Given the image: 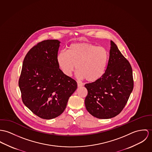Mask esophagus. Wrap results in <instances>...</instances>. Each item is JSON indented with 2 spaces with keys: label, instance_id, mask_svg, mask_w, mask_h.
<instances>
[{
  "label": "esophagus",
  "instance_id": "34e87169",
  "mask_svg": "<svg viewBox=\"0 0 152 152\" xmlns=\"http://www.w3.org/2000/svg\"><path fill=\"white\" fill-rule=\"evenodd\" d=\"M84 84L83 83H77V87L79 88V87H81L82 86H83Z\"/></svg>",
  "mask_w": 152,
  "mask_h": 152
}]
</instances>
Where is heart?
I'll return each mask as SVG.
<instances>
[{
  "label": "heart",
  "mask_w": 152,
  "mask_h": 152,
  "mask_svg": "<svg viewBox=\"0 0 152 152\" xmlns=\"http://www.w3.org/2000/svg\"><path fill=\"white\" fill-rule=\"evenodd\" d=\"M109 57V52L104 47L88 42H78L69 45L67 52H59L56 62L65 76H70L76 67L79 78L94 82L104 75Z\"/></svg>",
  "instance_id": "heart-1"
}]
</instances>
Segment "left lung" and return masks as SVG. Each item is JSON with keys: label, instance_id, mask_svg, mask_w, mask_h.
Instances as JSON below:
<instances>
[{"label": "left lung", "instance_id": "1", "mask_svg": "<svg viewBox=\"0 0 152 152\" xmlns=\"http://www.w3.org/2000/svg\"><path fill=\"white\" fill-rule=\"evenodd\" d=\"M84 86L88 91L85 106L94 117L113 118L125 106L134 88L132 69L113 41L104 75L97 81Z\"/></svg>", "mask_w": 152, "mask_h": 152}]
</instances>
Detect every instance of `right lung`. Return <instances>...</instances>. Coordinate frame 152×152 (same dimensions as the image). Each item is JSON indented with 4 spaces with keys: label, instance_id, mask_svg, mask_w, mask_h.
<instances>
[{
    "label": "right lung",
    "instance_id": "obj_1",
    "mask_svg": "<svg viewBox=\"0 0 152 152\" xmlns=\"http://www.w3.org/2000/svg\"><path fill=\"white\" fill-rule=\"evenodd\" d=\"M60 43L48 39L33 47L24 58L18 81L24 105L45 119L60 115L77 87L76 82L65 76L57 64Z\"/></svg>",
    "mask_w": 152,
    "mask_h": 152
}]
</instances>
